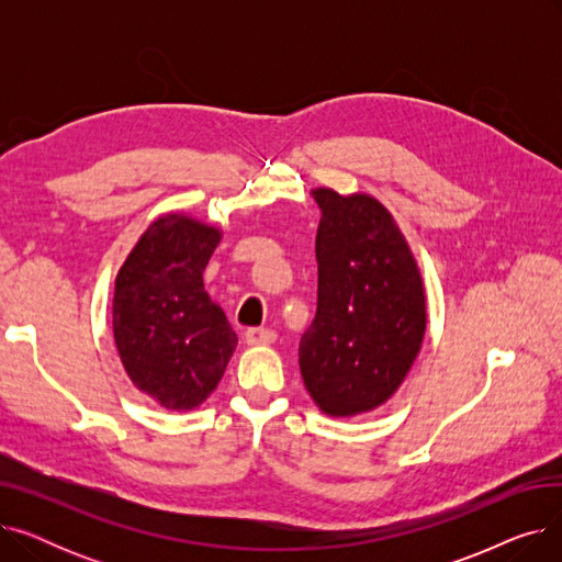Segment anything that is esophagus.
<instances>
[{
	"label": "esophagus",
	"instance_id": "1",
	"mask_svg": "<svg viewBox=\"0 0 562 562\" xmlns=\"http://www.w3.org/2000/svg\"><path fill=\"white\" fill-rule=\"evenodd\" d=\"M276 341V333L269 328H250L246 330V344L250 346H269Z\"/></svg>",
	"mask_w": 562,
	"mask_h": 562
}]
</instances>
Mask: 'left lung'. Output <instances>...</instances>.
I'll use <instances>...</instances> for the list:
<instances>
[{
	"instance_id": "1",
	"label": "left lung",
	"mask_w": 562,
	"mask_h": 562,
	"mask_svg": "<svg viewBox=\"0 0 562 562\" xmlns=\"http://www.w3.org/2000/svg\"><path fill=\"white\" fill-rule=\"evenodd\" d=\"M316 316L301 337L299 364L314 403L356 417L401 387L426 333V293L415 255L392 214L367 193L312 191Z\"/></svg>"
}]
</instances>
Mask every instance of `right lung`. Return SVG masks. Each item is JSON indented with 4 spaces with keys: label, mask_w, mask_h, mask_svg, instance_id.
Returning a JSON list of instances; mask_svg holds the SVG:
<instances>
[{
    "label": "right lung",
    "mask_w": 562,
    "mask_h": 562,
    "mask_svg": "<svg viewBox=\"0 0 562 562\" xmlns=\"http://www.w3.org/2000/svg\"><path fill=\"white\" fill-rule=\"evenodd\" d=\"M221 229L166 214L143 232L115 278L113 339L134 385L161 407H198L221 382L236 348L202 271Z\"/></svg>",
    "instance_id": "obj_1"
}]
</instances>
